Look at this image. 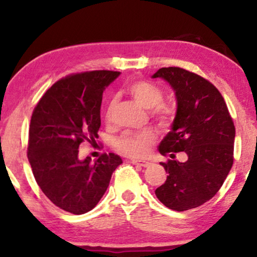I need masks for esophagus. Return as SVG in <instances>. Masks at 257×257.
<instances>
[{
  "instance_id": "34e87169",
  "label": "esophagus",
  "mask_w": 257,
  "mask_h": 257,
  "mask_svg": "<svg viewBox=\"0 0 257 257\" xmlns=\"http://www.w3.org/2000/svg\"><path fill=\"white\" fill-rule=\"evenodd\" d=\"M131 163L133 165H137V166H140V167H149L150 166V163H147V161H138V160H131Z\"/></svg>"
}]
</instances>
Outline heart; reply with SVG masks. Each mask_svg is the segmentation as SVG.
<instances>
[{
	"label": "heart",
	"instance_id": "b5f03b06",
	"mask_svg": "<svg viewBox=\"0 0 257 257\" xmlns=\"http://www.w3.org/2000/svg\"><path fill=\"white\" fill-rule=\"evenodd\" d=\"M128 92L133 97V99L144 108L152 110V108L157 107L156 112L161 121L166 122L173 117V107L170 105L161 104L164 99V93L154 84L146 82V80H139V82L132 83L128 86ZM115 104H117L115 99L110 100V103L107 104L106 111H105V117H106L107 121L112 119ZM154 142H156L154 133L151 131H144L139 133H125L120 138L117 139L115 145H117L118 150L126 156L132 158H143L150 153Z\"/></svg>",
	"mask_w": 257,
	"mask_h": 257
}]
</instances>
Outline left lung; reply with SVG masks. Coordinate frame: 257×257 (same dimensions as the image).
<instances>
[{
  "label": "left lung",
  "mask_w": 257,
  "mask_h": 257,
  "mask_svg": "<svg viewBox=\"0 0 257 257\" xmlns=\"http://www.w3.org/2000/svg\"><path fill=\"white\" fill-rule=\"evenodd\" d=\"M170 84L177 99L171 131L158 146L172 160L160 163L167 179L156 189L161 203L184 212L213 198L233 166L235 127L219 90L195 73L181 68H161L152 76ZM185 152V163L174 160Z\"/></svg>",
  "instance_id": "left-lung-1"
}]
</instances>
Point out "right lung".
Segmentation results:
<instances>
[{"instance_id": "obj_1", "label": "right lung", "mask_w": 257, "mask_h": 257, "mask_svg": "<svg viewBox=\"0 0 257 257\" xmlns=\"http://www.w3.org/2000/svg\"><path fill=\"white\" fill-rule=\"evenodd\" d=\"M120 72L77 73L55 83L31 115L28 159L47 198L65 212L80 215L93 209L106 192L117 154L92 161L79 159L84 140L96 144L103 92Z\"/></svg>"}]
</instances>
